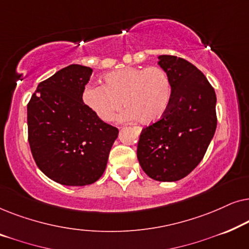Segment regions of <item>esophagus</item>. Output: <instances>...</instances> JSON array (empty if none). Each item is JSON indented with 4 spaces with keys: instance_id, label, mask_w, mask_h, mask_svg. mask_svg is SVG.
Returning <instances> with one entry per match:
<instances>
[{
    "instance_id": "obj_1",
    "label": "esophagus",
    "mask_w": 249,
    "mask_h": 249,
    "mask_svg": "<svg viewBox=\"0 0 249 249\" xmlns=\"http://www.w3.org/2000/svg\"><path fill=\"white\" fill-rule=\"evenodd\" d=\"M134 129H135V131H136V132H137V134H138V135H139V134H141V131H142V129H141V128H139V127H135Z\"/></svg>"
}]
</instances>
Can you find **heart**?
<instances>
[{
  "instance_id": "heart-1",
  "label": "heart",
  "mask_w": 249,
  "mask_h": 249,
  "mask_svg": "<svg viewBox=\"0 0 249 249\" xmlns=\"http://www.w3.org/2000/svg\"><path fill=\"white\" fill-rule=\"evenodd\" d=\"M103 80V85H88L81 95L85 105L101 120L111 121L122 104L127 108L119 117L121 121L139 119L153 124L168 110L171 83L162 68L128 67L107 73Z\"/></svg>"
}]
</instances>
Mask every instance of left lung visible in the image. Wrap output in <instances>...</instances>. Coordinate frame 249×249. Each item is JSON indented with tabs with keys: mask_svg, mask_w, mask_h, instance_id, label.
Listing matches in <instances>:
<instances>
[{
	"mask_svg": "<svg viewBox=\"0 0 249 249\" xmlns=\"http://www.w3.org/2000/svg\"><path fill=\"white\" fill-rule=\"evenodd\" d=\"M158 63L169 76L171 100L164 115L142 129L137 158L149 178L177 181L205 155L216 129V96L202 71L187 60L160 55Z\"/></svg>",
	"mask_w": 249,
	"mask_h": 249,
	"instance_id": "obj_1",
	"label": "left lung"
}]
</instances>
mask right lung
I'll use <instances>...</instances> for the list:
<instances>
[{
    "label": "right lung",
    "mask_w": 249,
    "mask_h": 249,
    "mask_svg": "<svg viewBox=\"0 0 249 249\" xmlns=\"http://www.w3.org/2000/svg\"><path fill=\"white\" fill-rule=\"evenodd\" d=\"M93 70L71 64L42 81L28 105V142L44 175L64 186H86L105 171L119 130L83 102Z\"/></svg>",
    "instance_id": "obj_1"
}]
</instances>
